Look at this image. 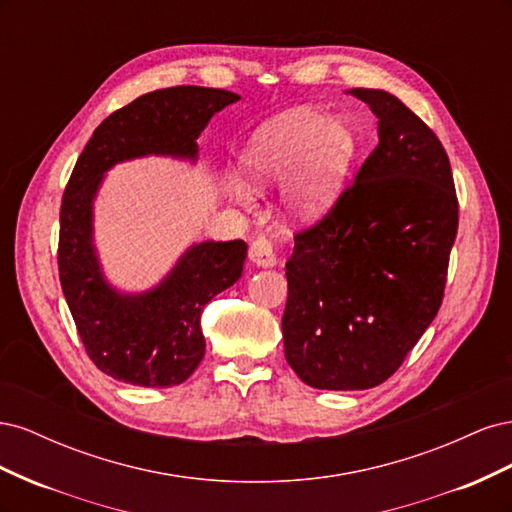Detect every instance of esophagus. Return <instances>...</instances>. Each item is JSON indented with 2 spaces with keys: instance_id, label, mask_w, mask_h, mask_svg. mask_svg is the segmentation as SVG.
Returning <instances> with one entry per match:
<instances>
[{
  "instance_id": "1",
  "label": "esophagus",
  "mask_w": 512,
  "mask_h": 512,
  "mask_svg": "<svg viewBox=\"0 0 512 512\" xmlns=\"http://www.w3.org/2000/svg\"><path fill=\"white\" fill-rule=\"evenodd\" d=\"M250 262L260 269H269L273 267L277 258H275V252H273V245L269 239L265 237H258L256 241H252L250 245Z\"/></svg>"
}]
</instances>
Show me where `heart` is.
I'll return each mask as SVG.
<instances>
[{
	"label": "heart",
	"mask_w": 512,
	"mask_h": 512,
	"mask_svg": "<svg viewBox=\"0 0 512 512\" xmlns=\"http://www.w3.org/2000/svg\"><path fill=\"white\" fill-rule=\"evenodd\" d=\"M361 138L346 117H329L314 106H294L245 138L239 173L254 190L284 179L280 203L297 220H316L342 196ZM228 196L245 203L243 185L230 183Z\"/></svg>",
	"instance_id": "1"
}]
</instances>
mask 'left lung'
Segmentation results:
<instances>
[{
  "label": "left lung",
  "mask_w": 512,
  "mask_h": 512,
  "mask_svg": "<svg viewBox=\"0 0 512 512\" xmlns=\"http://www.w3.org/2000/svg\"><path fill=\"white\" fill-rule=\"evenodd\" d=\"M378 117V147L286 262L284 354L305 384L378 386L436 318L457 237L451 162L438 136L384 89H348Z\"/></svg>",
  "instance_id": "left-lung-1"
}]
</instances>
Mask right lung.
<instances>
[{
	"label": "right lung",
	"instance_id": "obj_1",
	"mask_svg": "<svg viewBox=\"0 0 512 512\" xmlns=\"http://www.w3.org/2000/svg\"><path fill=\"white\" fill-rule=\"evenodd\" d=\"M241 98L226 89L151 91L108 115L76 160L59 213V280L89 359L119 382L168 389L205 356L200 314L243 273V241L185 247L158 284L123 290L108 280L96 245V198L108 170L141 158L196 164L215 113Z\"/></svg>",
	"mask_w": 512,
	"mask_h": 512
}]
</instances>
